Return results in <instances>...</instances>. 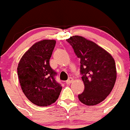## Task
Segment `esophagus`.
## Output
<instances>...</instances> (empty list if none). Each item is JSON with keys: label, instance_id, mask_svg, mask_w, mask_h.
<instances>
[{"label": "esophagus", "instance_id": "34e87169", "mask_svg": "<svg viewBox=\"0 0 130 130\" xmlns=\"http://www.w3.org/2000/svg\"><path fill=\"white\" fill-rule=\"evenodd\" d=\"M73 78L70 77L68 79L67 81H66V84H67V85H70V84H71L72 82H73Z\"/></svg>", "mask_w": 130, "mask_h": 130}]
</instances>
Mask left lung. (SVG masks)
<instances>
[{
    "instance_id": "1",
    "label": "left lung",
    "mask_w": 130,
    "mask_h": 130,
    "mask_svg": "<svg viewBox=\"0 0 130 130\" xmlns=\"http://www.w3.org/2000/svg\"><path fill=\"white\" fill-rule=\"evenodd\" d=\"M80 58V72L85 90L78 95L87 105L100 104L109 94L117 79L115 62L112 55L96 43L80 36L66 40Z\"/></svg>"
}]
</instances>
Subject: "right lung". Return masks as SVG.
<instances>
[{
	"label": "right lung",
	"instance_id": "1",
	"mask_svg": "<svg viewBox=\"0 0 130 130\" xmlns=\"http://www.w3.org/2000/svg\"><path fill=\"white\" fill-rule=\"evenodd\" d=\"M56 41L43 40L34 43L23 55L18 66L19 83L26 97L38 106L55 103L62 90L55 81L57 73L49 65Z\"/></svg>",
	"mask_w": 130,
	"mask_h": 130
}]
</instances>
